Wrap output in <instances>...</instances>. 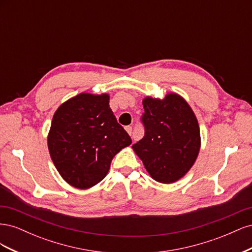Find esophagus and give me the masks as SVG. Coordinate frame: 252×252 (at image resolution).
<instances>
[{
  "mask_svg": "<svg viewBox=\"0 0 252 252\" xmlns=\"http://www.w3.org/2000/svg\"><path fill=\"white\" fill-rule=\"evenodd\" d=\"M125 129H126V131L131 135V133H132V127L131 126H126Z\"/></svg>",
  "mask_w": 252,
  "mask_h": 252,
  "instance_id": "1",
  "label": "esophagus"
}]
</instances>
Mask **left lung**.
I'll return each instance as SVG.
<instances>
[{"mask_svg":"<svg viewBox=\"0 0 252 252\" xmlns=\"http://www.w3.org/2000/svg\"><path fill=\"white\" fill-rule=\"evenodd\" d=\"M141 122L143 139L132 145L152 179L178 181L191 168L200 151V127L188 103L175 94L163 100L146 97Z\"/></svg>","mask_w":252,"mask_h":252,"instance_id":"8db88e82","label":"left lung"}]
</instances>
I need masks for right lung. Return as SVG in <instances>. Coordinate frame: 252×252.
Masks as SVG:
<instances>
[{
  "label": "right lung",
  "instance_id": "right-lung-1",
  "mask_svg": "<svg viewBox=\"0 0 252 252\" xmlns=\"http://www.w3.org/2000/svg\"><path fill=\"white\" fill-rule=\"evenodd\" d=\"M130 144V136L118 123L105 94H80L61 105L48 134L56 168L68 184L80 189L100 183L113 157Z\"/></svg>",
  "mask_w": 252,
  "mask_h": 252
}]
</instances>
